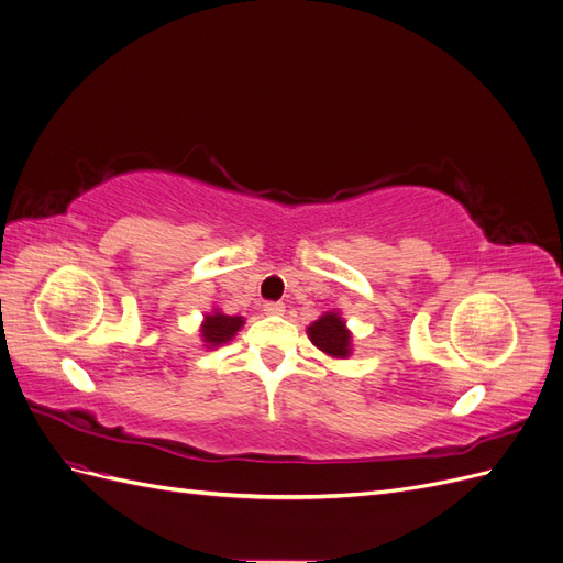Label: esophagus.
Instances as JSON below:
<instances>
[{
  "label": "esophagus",
  "mask_w": 563,
  "mask_h": 563,
  "mask_svg": "<svg viewBox=\"0 0 563 563\" xmlns=\"http://www.w3.org/2000/svg\"><path fill=\"white\" fill-rule=\"evenodd\" d=\"M263 312L269 314V317H279V314H284L286 310H284L282 302H265V305H263Z\"/></svg>",
  "instance_id": "1"
}]
</instances>
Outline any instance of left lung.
<instances>
[{
  "instance_id": "left-lung-1",
  "label": "left lung",
  "mask_w": 563,
  "mask_h": 563,
  "mask_svg": "<svg viewBox=\"0 0 563 563\" xmlns=\"http://www.w3.org/2000/svg\"><path fill=\"white\" fill-rule=\"evenodd\" d=\"M308 338L319 352L331 356V360H347L352 354V331L347 329V321L335 310L323 312L317 321H312L308 327Z\"/></svg>"
}]
</instances>
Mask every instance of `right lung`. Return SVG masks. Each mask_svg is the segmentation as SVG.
<instances>
[{"mask_svg": "<svg viewBox=\"0 0 563 563\" xmlns=\"http://www.w3.org/2000/svg\"><path fill=\"white\" fill-rule=\"evenodd\" d=\"M244 317L240 314H225L220 312L218 308H213V312H207L203 314V321L199 327V335H201V343L207 350H213V347H220L230 343V340L240 333V329L244 327Z\"/></svg>", "mask_w": 563, "mask_h": 563, "instance_id": "obj_1", "label": "right lung"}]
</instances>
